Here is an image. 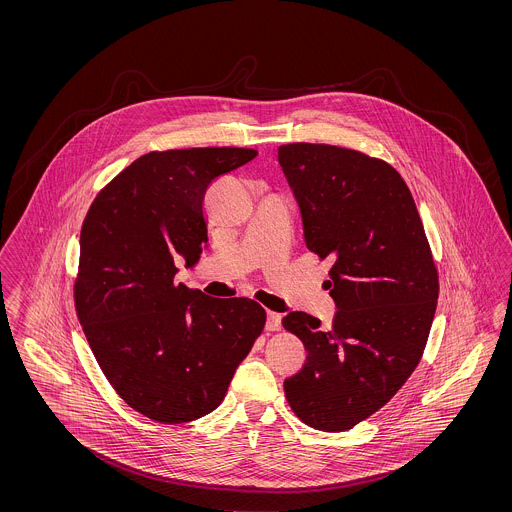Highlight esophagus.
<instances>
[{"label":"esophagus","instance_id":"esophagus-1","mask_svg":"<svg viewBox=\"0 0 512 512\" xmlns=\"http://www.w3.org/2000/svg\"><path fill=\"white\" fill-rule=\"evenodd\" d=\"M282 324V315L280 313H274V311H268L267 313V330L274 332L278 330Z\"/></svg>","mask_w":512,"mask_h":512}]
</instances>
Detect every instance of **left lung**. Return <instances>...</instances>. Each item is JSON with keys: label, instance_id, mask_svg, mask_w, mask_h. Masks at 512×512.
<instances>
[{"label": "left lung", "instance_id": "obj_1", "mask_svg": "<svg viewBox=\"0 0 512 512\" xmlns=\"http://www.w3.org/2000/svg\"><path fill=\"white\" fill-rule=\"evenodd\" d=\"M305 244L332 257V328L301 311L282 318L305 366L286 378L293 413L343 432L384 407L418 365L438 303V270L401 174L386 161L324 144L278 147Z\"/></svg>", "mask_w": 512, "mask_h": 512}]
</instances>
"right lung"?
<instances>
[{
    "instance_id": "1",
    "label": "right lung",
    "mask_w": 512,
    "mask_h": 512,
    "mask_svg": "<svg viewBox=\"0 0 512 512\" xmlns=\"http://www.w3.org/2000/svg\"><path fill=\"white\" fill-rule=\"evenodd\" d=\"M255 157L242 147L147 153L99 192L82 224L76 313L111 386L151 420L215 411L265 328L253 299L174 284V261L194 268L207 249L209 184Z\"/></svg>"
}]
</instances>
